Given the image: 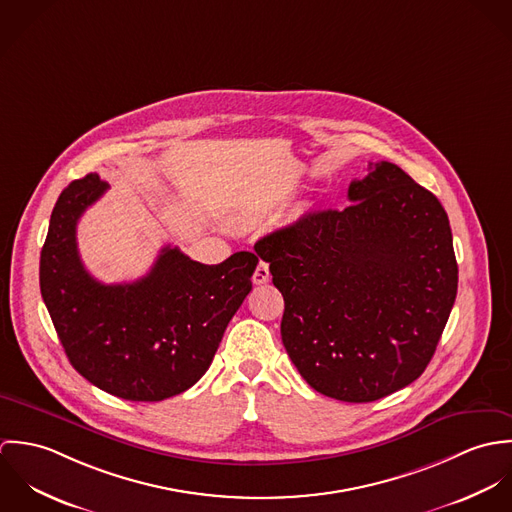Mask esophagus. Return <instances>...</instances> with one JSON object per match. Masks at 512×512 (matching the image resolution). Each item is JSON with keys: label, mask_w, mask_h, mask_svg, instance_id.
Instances as JSON below:
<instances>
[{"label": "esophagus", "mask_w": 512, "mask_h": 512, "mask_svg": "<svg viewBox=\"0 0 512 512\" xmlns=\"http://www.w3.org/2000/svg\"><path fill=\"white\" fill-rule=\"evenodd\" d=\"M252 282L256 286H262V284H268L270 282V268L266 262H260L254 270V276H252Z\"/></svg>", "instance_id": "1"}]
</instances>
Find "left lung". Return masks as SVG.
I'll return each mask as SVG.
<instances>
[{
    "label": "left lung",
    "instance_id": "left-lung-1",
    "mask_svg": "<svg viewBox=\"0 0 512 512\" xmlns=\"http://www.w3.org/2000/svg\"><path fill=\"white\" fill-rule=\"evenodd\" d=\"M343 211H317L254 246L284 295L282 341L317 392L374 402L432 361L457 295L447 213L388 161L349 185Z\"/></svg>",
    "mask_w": 512,
    "mask_h": 512
}]
</instances>
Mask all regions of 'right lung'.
Returning a JSON list of instances; mask_svg holds the SVG:
<instances>
[{
	"mask_svg": "<svg viewBox=\"0 0 512 512\" xmlns=\"http://www.w3.org/2000/svg\"><path fill=\"white\" fill-rule=\"evenodd\" d=\"M108 189L96 173L59 197L41 250V295L71 365L100 390L159 402L191 388L213 363L232 315L252 290L258 256L207 266L161 248L132 284L94 280L76 248V224Z\"/></svg>",
	"mask_w": 512,
	"mask_h": 512,
	"instance_id": "add662e5",
	"label": "right lung"
}]
</instances>
